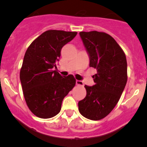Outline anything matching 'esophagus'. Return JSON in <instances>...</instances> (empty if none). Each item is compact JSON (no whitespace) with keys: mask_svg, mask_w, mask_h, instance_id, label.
Returning <instances> with one entry per match:
<instances>
[{"mask_svg":"<svg viewBox=\"0 0 147 147\" xmlns=\"http://www.w3.org/2000/svg\"><path fill=\"white\" fill-rule=\"evenodd\" d=\"M76 84L78 86H82V87L84 85V84H83V82L81 80H76Z\"/></svg>","mask_w":147,"mask_h":147,"instance_id":"esophagus-1","label":"esophagus"}]
</instances>
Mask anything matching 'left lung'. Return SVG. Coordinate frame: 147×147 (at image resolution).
<instances>
[{
  "instance_id": "1",
  "label": "left lung",
  "mask_w": 147,
  "mask_h": 147,
  "mask_svg": "<svg viewBox=\"0 0 147 147\" xmlns=\"http://www.w3.org/2000/svg\"><path fill=\"white\" fill-rule=\"evenodd\" d=\"M90 57V67L97 73L95 84L85 85L86 97L78 102L81 115L91 120H100L115 108L127 81V63L121 47L111 35L103 32H80Z\"/></svg>"
}]
</instances>
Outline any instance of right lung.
Instances as JSON below:
<instances>
[{
  "mask_svg": "<svg viewBox=\"0 0 147 147\" xmlns=\"http://www.w3.org/2000/svg\"><path fill=\"white\" fill-rule=\"evenodd\" d=\"M77 33L47 30L26 50L20 72V82L28 108L38 117L48 119L57 115L64 97L75 87L73 75L63 77L53 68L56 67L62 47Z\"/></svg>",
  "mask_w": 147,
  "mask_h": 147,
  "instance_id": "1",
  "label": "right lung"
}]
</instances>
